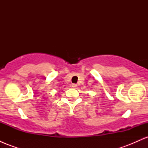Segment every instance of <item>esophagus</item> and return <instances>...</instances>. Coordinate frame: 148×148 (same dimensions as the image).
<instances>
[{
    "label": "esophagus",
    "instance_id": "34e87169",
    "mask_svg": "<svg viewBox=\"0 0 148 148\" xmlns=\"http://www.w3.org/2000/svg\"><path fill=\"white\" fill-rule=\"evenodd\" d=\"M72 86L73 88H76L77 87V84H72Z\"/></svg>",
    "mask_w": 148,
    "mask_h": 148
}]
</instances>
